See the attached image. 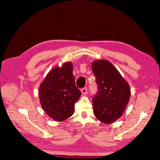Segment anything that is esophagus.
Segmentation results:
<instances>
[{
    "mask_svg": "<svg viewBox=\"0 0 160 160\" xmlns=\"http://www.w3.org/2000/svg\"><path fill=\"white\" fill-rule=\"evenodd\" d=\"M81 92H82V93L83 94H88V88L85 87V88H83L81 89Z\"/></svg>",
    "mask_w": 160,
    "mask_h": 160,
    "instance_id": "esophagus-1",
    "label": "esophagus"
}]
</instances>
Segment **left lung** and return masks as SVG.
<instances>
[{
  "label": "left lung",
  "mask_w": 160,
  "mask_h": 160,
  "mask_svg": "<svg viewBox=\"0 0 160 160\" xmlns=\"http://www.w3.org/2000/svg\"><path fill=\"white\" fill-rule=\"evenodd\" d=\"M98 91L92 99L94 113L104 123L114 122L125 110L131 96L128 83L108 61L97 60L92 64Z\"/></svg>",
  "instance_id": "obj_1"
}]
</instances>
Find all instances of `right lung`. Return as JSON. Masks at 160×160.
Wrapping results in <instances>:
<instances>
[{
	"label": "right lung",
	"mask_w": 160,
	"mask_h": 160,
	"mask_svg": "<svg viewBox=\"0 0 160 160\" xmlns=\"http://www.w3.org/2000/svg\"><path fill=\"white\" fill-rule=\"evenodd\" d=\"M80 95L81 92L75 85L70 62L51 70L39 90L43 109L56 121H63L73 114L75 104Z\"/></svg>",
	"instance_id": "1"
}]
</instances>
